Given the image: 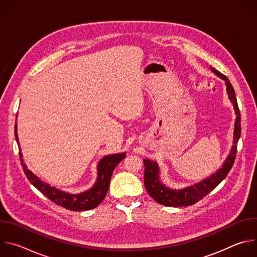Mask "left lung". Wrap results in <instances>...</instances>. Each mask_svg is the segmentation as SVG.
<instances>
[{
	"mask_svg": "<svg viewBox=\"0 0 257 257\" xmlns=\"http://www.w3.org/2000/svg\"><path fill=\"white\" fill-rule=\"evenodd\" d=\"M211 71L217 75L219 78H222L227 86V92L229 95V99L234 105L235 114H236V121H235V128H234V139H233V145L230 152V155L228 156L227 160L225 161L223 168L219 169L215 172V174H212L210 177L204 179L203 181L194 184L190 187L184 188V189H170L166 187L160 180V168L156 162H153L151 160L145 159L143 160L144 164V186L148 190L149 194L160 204L166 205V206H189L192 205L199 200H201L205 195H207L210 191H212L219 183H221L229 174L230 170L232 169L236 154H237V143L241 135V116H240V109L238 106L235 90L229 81V79L222 74L221 72H218L214 68L210 67Z\"/></svg>",
	"mask_w": 257,
	"mask_h": 257,
	"instance_id": "8db88e82",
	"label": "left lung"
}]
</instances>
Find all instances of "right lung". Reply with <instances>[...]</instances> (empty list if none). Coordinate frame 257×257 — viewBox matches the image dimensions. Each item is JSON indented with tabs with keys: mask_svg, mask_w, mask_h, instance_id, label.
I'll return each instance as SVG.
<instances>
[{
	"mask_svg": "<svg viewBox=\"0 0 257 257\" xmlns=\"http://www.w3.org/2000/svg\"><path fill=\"white\" fill-rule=\"evenodd\" d=\"M15 137L20 151L19 158L21 166L29 182L35 188H38L45 196H47L51 201H53L57 205L74 211H82L94 208L104 199L109 187V181H111V177L116 166L126 157V154L122 153L102 158L97 165V180L93 187L80 194H70L50 186L27 169V167L23 163L22 154L19 146L17 124H15Z\"/></svg>",
	"mask_w": 257,
	"mask_h": 257,
	"instance_id": "right-lung-1",
	"label": "right lung"
}]
</instances>
